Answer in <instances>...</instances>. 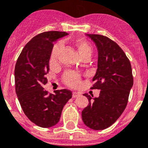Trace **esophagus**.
I'll return each instance as SVG.
<instances>
[{
  "instance_id": "1",
  "label": "esophagus",
  "mask_w": 148,
  "mask_h": 148,
  "mask_svg": "<svg viewBox=\"0 0 148 148\" xmlns=\"http://www.w3.org/2000/svg\"><path fill=\"white\" fill-rule=\"evenodd\" d=\"M80 96V94L78 92H73V98H76Z\"/></svg>"
}]
</instances>
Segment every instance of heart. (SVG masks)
<instances>
[{
	"label": "heart",
	"instance_id": "b5f03b06",
	"mask_svg": "<svg viewBox=\"0 0 148 148\" xmlns=\"http://www.w3.org/2000/svg\"><path fill=\"white\" fill-rule=\"evenodd\" d=\"M75 46L83 59L86 58V57H91V54H92V47L86 40L78 39L75 42ZM62 47V46L61 43H58L54 47L51 51V64H55L57 62L60 52H61ZM64 81L67 86L74 88L79 85L81 83V78H80L79 75L77 73L69 72V73L64 74Z\"/></svg>",
	"mask_w": 148,
	"mask_h": 148
}]
</instances>
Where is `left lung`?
Returning <instances> with one entry per match:
<instances>
[{
	"label": "left lung",
	"mask_w": 148,
	"mask_h": 148,
	"mask_svg": "<svg viewBox=\"0 0 148 148\" xmlns=\"http://www.w3.org/2000/svg\"><path fill=\"white\" fill-rule=\"evenodd\" d=\"M98 51L97 70L91 89H100L99 97L84 94L88 105L82 111L84 124L94 130H102L113 124L127 105L133 86L130 61L117 43L106 36L86 34Z\"/></svg>",
	"instance_id": "8db88e82"
}]
</instances>
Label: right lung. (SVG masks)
Segmentation results:
<instances>
[{"label":"right lung","instance_id":"add662e5","mask_svg":"<svg viewBox=\"0 0 148 148\" xmlns=\"http://www.w3.org/2000/svg\"><path fill=\"white\" fill-rule=\"evenodd\" d=\"M67 35L60 31L37 35L25 45L15 65V87L19 103L27 117L40 127L57 124L64 105L72 98L70 90H57L53 94L43 87L48 82L46 75L54 43Z\"/></svg>","mask_w":148,"mask_h":148}]
</instances>
